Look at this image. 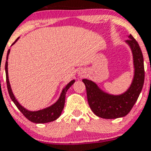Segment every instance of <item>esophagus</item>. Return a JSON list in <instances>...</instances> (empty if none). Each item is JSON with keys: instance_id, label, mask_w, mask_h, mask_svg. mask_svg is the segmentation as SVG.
Returning a JSON list of instances; mask_svg holds the SVG:
<instances>
[{"instance_id": "esophagus-1", "label": "esophagus", "mask_w": 151, "mask_h": 151, "mask_svg": "<svg viewBox=\"0 0 151 151\" xmlns=\"http://www.w3.org/2000/svg\"><path fill=\"white\" fill-rule=\"evenodd\" d=\"M82 74V76H83V73H82V74Z\"/></svg>"}]
</instances>
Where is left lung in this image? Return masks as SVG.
<instances>
[{
  "mask_svg": "<svg viewBox=\"0 0 151 151\" xmlns=\"http://www.w3.org/2000/svg\"><path fill=\"white\" fill-rule=\"evenodd\" d=\"M125 42L133 55L134 74L130 87L120 95H111L99 89L94 82L83 79L86 90L89 106L95 115L103 119L124 117L129 113L141 93L145 82V66L142 52L132 35Z\"/></svg>",
  "mask_w": 151,
  "mask_h": 151,
  "instance_id": "left-lung-1",
  "label": "left lung"
}]
</instances>
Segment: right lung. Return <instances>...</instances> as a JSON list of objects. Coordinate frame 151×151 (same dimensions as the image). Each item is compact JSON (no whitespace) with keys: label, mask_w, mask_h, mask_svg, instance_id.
I'll return each mask as SVG.
<instances>
[{"label":"right lung","mask_w":151,"mask_h":151,"mask_svg":"<svg viewBox=\"0 0 151 151\" xmlns=\"http://www.w3.org/2000/svg\"><path fill=\"white\" fill-rule=\"evenodd\" d=\"M18 39H19V37L16 39V41L13 43L12 45L16 42L17 41ZM10 49H9L8 52H7V55H6V63H5V71H6V86H7V90H8L10 99H12L14 104L17 106L18 109L23 113V115H24L25 117L27 118V119H29L30 122H32L40 123L41 124V123L50 122H53L56 120L61 115V112H62L64 106H65V95H66L67 91L72 86V84L75 82V81L74 80L71 81L70 83L65 86V88L63 89L61 95H60L59 99H58L57 102L55 103H54L53 105H52L51 106L47 107V108L39 110V111H34V112L29 111L27 109H25L24 107L22 106L19 103V102L16 99L15 96H14V93H13L12 90H11V87H10V81H9L8 78V70H7V65H8L7 60H8V55L9 54H10Z\"/></svg>","instance_id":"obj_1"}]
</instances>
